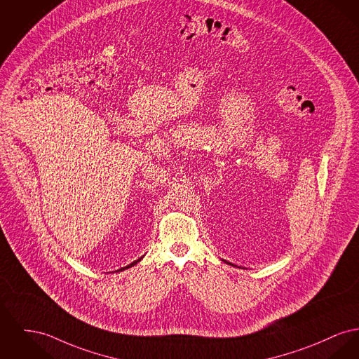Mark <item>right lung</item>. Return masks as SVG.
Instances as JSON below:
<instances>
[{"label": "right lung", "instance_id": "right-lung-1", "mask_svg": "<svg viewBox=\"0 0 359 359\" xmlns=\"http://www.w3.org/2000/svg\"><path fill=\"white\" fill-rule=\"evenodd\" d=\"M141 259H142V257H140V259H138V260H135V262H133V263H130V264H128V266H126V267H123V269H121V270H118V271H123V270H126V269H130V267H133V266H135V264H137V263H138V262H141Z\"/></svg>", "mask_w": 359, "mask_h": 359}]
</instances>
